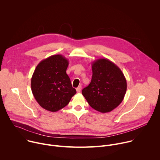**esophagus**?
Segmentation results:
<instances>
[{
    "mask_svg": "<svg viewBox=\"0 0 160 160\" xmlns=\"http://www.w3.org/2000/svg\"><path fill=\"white\" fill-rule=\"evenodd\" d=\"M81 89H82V87H81V86H79L78 87H77V88H76V90H77V93H80V91H81Z\"/></svg>",
    "mask_w": 160,
    "mask_h": 160,
    "instance_id": "1",
    "label": "esophagus"
}]
</instances>
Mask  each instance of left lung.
<instances>
[{"instance_id": "1", "label": "left lung", "mask_w": 160, "mask_h": 160, "mask_svg": "<svg viewBox=\"0 0 160 160\" xmlns=\"http://www.w3.org/2000/svg\"><path fill=\"white\" fill-rule=\"evenodd\" d=\"M92 77L82 93L88 104L105 113L118 107L127 91V80L119 67L108 59H98L92 63Z\"/></svg>"}]
</instances>
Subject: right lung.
I'll list each match as a JSON object with an SVG mask.
<instances>
[{
  "mask_svg": "<svg viewBox=\"0 0 160 160\" xmlns=\"http://www.w3.org/2000/svg\"><path fill=\"white\" fill-rule=\"evenodd\" d=\"M68 59L52 55L37 66L31 80L33 95L43 109L56 112L65 107L77 93L66 74Z\"/></svg>",
  "mask_w": 160,
  "mask_h": 160,
  "instance_id": "add662e5",
  "label": "right lung"
}]
</instances>
